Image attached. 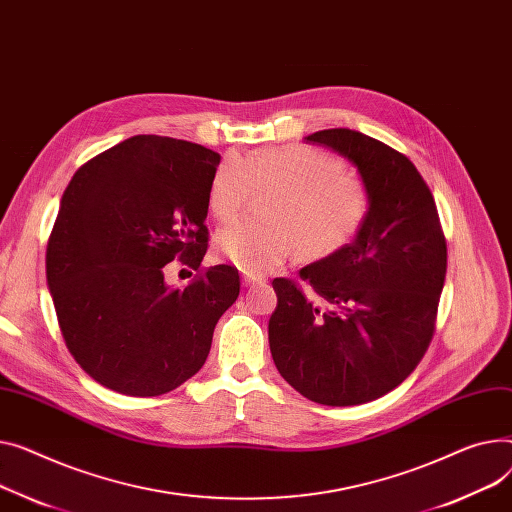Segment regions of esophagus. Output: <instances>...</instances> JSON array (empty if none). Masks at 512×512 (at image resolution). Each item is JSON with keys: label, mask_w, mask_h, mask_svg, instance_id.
<instances>
[{"label": "esophagus", "mask_w": 512, "mask_h": 512, "mask_svg": "<svg viewBox=\"0 0 512 512\" xmlns=\"http://www.w3.org/2000/svg\"><path fill=\"white\" fill-rule=\"evenodd\" d=\"M255 284H263V280L255 278V276H245L243 278V286H255Z\"/></svg>", "instance_id": "1"}]
</instances>
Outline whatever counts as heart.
<instances>
[{
	"label": "heart",
	"mask_w": 512,
	"mask_h": 512,
	"mask_svg": "<svg viewBox=\"0 0 512 512\" xmlns=\"http://www.w3.org/2000/svg\"><path fill=\"white\" fill-rule=\"evenodd\" d=\"M255 191L267 199V222L238 220L216 236L222 259L249 276H265L296 251L319 261L346 249L368 220L372 195L366 181L344 168V160L311 146H278L228 154L208 191L214 218L230 220Z\"/></svg>",
	"instance_id": "1"
}]
</instances>
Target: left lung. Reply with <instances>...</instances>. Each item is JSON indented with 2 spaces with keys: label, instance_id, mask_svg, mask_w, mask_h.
<instances>
[{
  "label": "left lung",
  "instance_id": "obj_1",
  "mask_svg": "<svg viewBox=\"0 0 512 512\" xmlns=\"http://www.w3.org/2000/svg\"><path fill=\"white\" fill-rule=\"evenodd\" d=\"M306 142L358 166L372 206L339 253L276 278L269 350L306 399L360 405L401 385L434 333L447 276V241L434 197L412 160L354 129H323Z\"/></svg>",
  "mask_w": 512,
  "mask_h": 512
}]
</instances>
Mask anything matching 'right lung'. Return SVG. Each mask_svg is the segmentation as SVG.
Masks as SVG:
<instances>
[{
  "label": "right lung",
  "instance_id": "1",
  "mask_svg": "<svg viewBox=\"0 0 512 512\" xmlns=\"http://www.w3.org/2000/svg\"><path fill=\"white\" fill-rule=\"evenodd\" d=\"M220 154L133 135L82 164L63 191L47 245V284L65 346L102 387L156 397L206 362L218 319L241 292L214 265L183 290L166 263L199 269L208 191Z\"/></svg>",
  "mask_w": 512,
  "mask_h": 512
}]
</instances>
